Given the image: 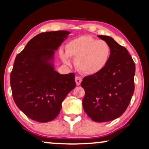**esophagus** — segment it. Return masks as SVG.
<instances>
[{"label":"esophagus","instance_id":"34e87169","mask_svg":"<svg viewBox=\"0 0 149 149\" xmlns=\"http://www.w3.org/2000/svg\"><path fill=\"white\" fill-rule=\"evenodd\" d=\"M75 82H76V84L77 86H79V85H80L81 81H82V79H81V77L76 76L75 78Z\"/></svg>","mask_w":149,"mask_h":149}]
</instances>
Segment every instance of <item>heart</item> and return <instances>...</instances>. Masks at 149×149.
Here are the masks:
<instances>
[{
	"label": "heart",
	"mask_w": 149,
	"mask_h": 149,
	"mask_svg": "<svg viewBox=\"0 0 149 149\" xmlns=\"http://www.w3.org/2000/svg\"><path fill=\"white\" fill-rule=\"evenodd\" d=\"M65 51L66 53H61L64 62L69 64V57H74L77 70L86 75L96 74L103 70L111 53L110 45L106 41L87 35L69 42Z\"/></svg>",
	"instance_id": "1"
}]
</instances>
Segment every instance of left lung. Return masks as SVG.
Listing matches in <instances>:
<instances>
[{
    "label": "left lung",
    "instance_id": "left-lung-1",
    "mask_svg": "<svg viewBox=\"0 0 149 149\" xmlns=\"http://www.w3.org/2000/svg\"><path fill=\"white\" fill-rule=\"evenodd\" d=\"M110 45L107 65L98 74L84 77L83 109L96 122H106L121 116L134 92L135 63L127 50L111 37L98 36Z\"/></svg>",
    "mask_w": 149,
    "mask_h": 149
}]
</instances>
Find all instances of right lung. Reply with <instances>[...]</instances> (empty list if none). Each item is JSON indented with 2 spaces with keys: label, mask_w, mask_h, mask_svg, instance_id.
I'll return each instance as SVG.
<instances>
[{
  "label": "right lung",
  "mask_w": 149,
  "mask_h": 149,
  "mask_svg": "<svg viewBox=\"0 0 149 149\" xmlns=\"http://www.w3.org/2000/svg\"><path fill=\"white\" fill-rule=\"evenodd\" d=\"M69 33H39L16 56L10 76L13 98L32 120L45 123L55 119L65 98L76 86L74 73L61 75L47 63Z\"/></svg>",
  "instance_id": "add662e5"
}]
</instances>
